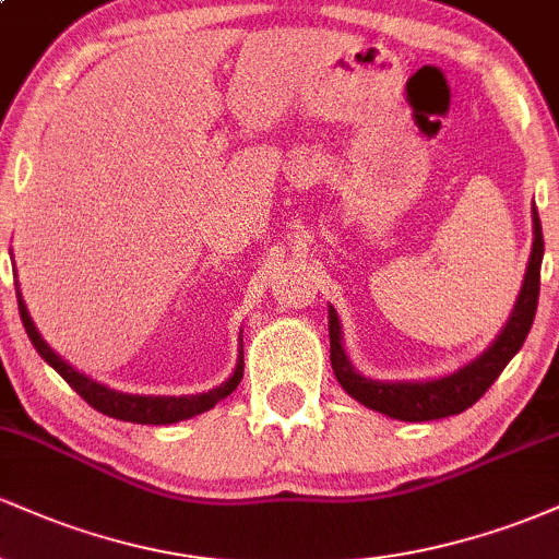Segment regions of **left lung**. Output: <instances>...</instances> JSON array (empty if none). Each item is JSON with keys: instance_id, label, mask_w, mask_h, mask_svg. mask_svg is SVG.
<instances>
[{"instance_id": "left-lung-1", "label": "left lung", "mask_w": 559, "mask_h": 559, "mask_svg": "<svg viewBox=\"0 0 559 559\" xmlns=\"http://www.w3.org/2000/svg\"><path fill=\"white\" fill-rule=\"evenodd\" d=\"M542 258H544V236L542 221L534 207V249H531L528 271H525L523 288L518 294L512 316L493 338V344L476 360L467 362L457 373L433 378V381H373L365 378L352 368L342 346V325L333 307H329V333H331V368L336 373V381L349 396L376 413L389 415L394 420L404 423H423L439 420L449 415H460L463 409L473 407L486 389L497 381L504 365L518 355L531 325H534L536 305H538V278H542Z\"/></svg>"}]
</instances>
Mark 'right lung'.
<instances>
[{
  "mask_svg": "<svg viewBox=\"0 0 559 559\" xmlns=\"http://www.w3.org/2000/svg\"><path fill=\"white\" fill-rule=\"evenodd\" d=\"M17 310H21V320L25 325V333H28L31 344L36 346L38 355H41L44 360L52 365V368L62 378H66L70 386L79 391L81 400H86L88 404H92L96 413L110 415V418H115V420L141 423V426H168V423L194 418V415L207 413V409L215 407L217 402L226 400L230 391L239 386V381L243 376V357H241L239 365H236L234 376H230L226 383H221V386L207 391V394H191V396L123 394V391L107 389V386H102V383L92 381V378L79 373L73 365H68L60 355H57V352L49 349V344L44 342L41 333L36 331L34 320H31V316H28V307H25L21 292H17Z\"/></svg>",
  "mask_w": 559,
  "mask_h": 559,
  "instance_id": "1",
  "label": "right lung"
}]
</instances>
